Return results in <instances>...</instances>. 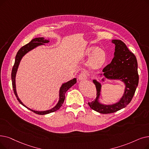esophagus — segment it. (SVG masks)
<instances>
[{
    "instance_id": "esophagus-1",
    "label": "esophagus",
    "mask_w": 149,
    "mask_h": 149,
    "mask_svg": "<svg viewBox=\"0 0 149 149\" xmlns=\"http://www.w3.org/2000/svg\"><path fill=\"white\" fill-rule=\"evenodd\" d=\"M88 78V76H87V74L85 72H81L80 74L79 75V79L80 80H86Z\"/></svg>"
}]
</instances>
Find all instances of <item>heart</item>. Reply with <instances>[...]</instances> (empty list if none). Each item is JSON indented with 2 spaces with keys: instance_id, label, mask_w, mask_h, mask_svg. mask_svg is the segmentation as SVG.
<instances>
[{
  "instance_id": "heart-1",
  "label": "heart",
  "mask_w": 149,
  "mask_h": 149,
  "mask_svg": "<svg viewBox=\"0 0 149 149\" xmlns=\"http://www.w3.org/2000/svg\"><path fill=\"white\" fill-rule=\"evenodd\" d=\"M85 55L91 56L93 55L89 61V66L93 69L101 68L107 61V55L104 51L100 50L99 47H92L86 49Z\"/></svg>"
}]
</instances>
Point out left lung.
<instances>
[{"mask_svg":"<svg viewBox=\"0 0 149 149\" xmlns=\"http://www.w3.org/2000/svg\"><path fill=\"white\" fill-rule=\"evenodd\" d=\"M116 49L112 61L103 69V75L108 79H119L125 84L124 95L120 100L113 105H101L97 102L100 92V84L93 80L97 91V97L88 105L93 110L102 114H109L118 111L127 107L132 101L138 85L139 75L136 58L129 50L125 44L119 40H113Z\"/></svg>","mask_w":149,"mask_h":149,"instance_id":"1","label":"left lung"}]
</instances>
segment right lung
I'll list each match as a JSON object with an SVG mask.
<instances>
[{
	"label": "right lung",
	"instance_id": "1",
	"mask_svg": "<svg viewBox=\"0 0 149 149\" xmlns=\"http://www.w3.org/2000/svg\"><path fill=\"white\" fill-rule=\"evenodd\" d=\"M49 42V40H44V38H36L33 39V40H32L29 43L25 44V46H24L23 47H22L20 49H19V51L17 52V54H16V58H15V62L13 67L12 72H11L12 86H13V89L14 93H15V94L17 100L19 101V103H21V105H22L24 107H25V106L21 102V101L19 100V99L18 98V97L17 95L16 91V86H15V77H16V71H17V68H18V66H19V62H20V61L22 58V57L27 52H28L29 51L31 50V49H33V48L39 46V45H41V44H43V43H47V42ZM76 81H77L76 79H74L72 80L69 81L67 83L63 84V85L61 86V87L60 89V100H59V102H58V103H57V105L54 108L50 109V110L45 111H37L32 110V109H30V108H29L26 107H25L28 108L29 109H30V110H31V111L34 112L35 113H36L37 114H40V115L47 114H49V113H53V112H55V111H57L58 109H60V108L62 106L63 103H64V99H65V93H66V92L71 86L74 85V84L76 83Z\"/></svg>",
	"mask_w": 149,
	"mask_h": 149
}]
</instances>
